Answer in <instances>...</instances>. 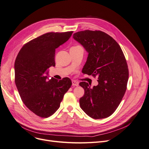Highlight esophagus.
Returning <instances> with one entry per match:
<instances>
[{"instance_id": "1", "label": "esophagus", "mask_w": 149, "mask_h": 149, "mask_svg": "<svg viewBox=\"0 0 149 149\" xmlns=\"http://www.w3.org/2000/svg\"><path fill=\"white\" fill-rule=\"evenodd\" d=\"M72 86H79V82L74 81V80H73L72 81Z\"/></svg>"}]
</instances>
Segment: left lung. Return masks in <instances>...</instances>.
<instances>
[{"mask_svg": "<svg viewBox=\"0 0 149 149\" xmlns=\"http://www.w3.org/2000/svg\"><path fill=\"white\" fill-rule=\"evenodd\" d=\"M73 37L88 53L83 72L97 76L98 82L93 88L87 82L79 83L84 89L79 100L81 108L95 119L108 117L120 104L127 90L129 73L123 51L114 38L102 31L86 30Z\"/></svg>", "mask_w": 149, "mask_h": 149, "instance_id": "1", "label": "left lung"}]
</instances>
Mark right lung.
Masks as SVG:
<instances>
[{"instance_id": "add662e5", "label": "right lung", "mask_w": 149, "mask_h": 149, "mask_svg": "<svg viewBox=\"0 0 149 149\" xmlns=\"http://www.w3.org/2000/svg\"><path fill=\"white\" fill-rule=\"evenodd\" d=\"M73 31L49 32L22 46L15 62V82L22 102L37 116L46 118L59 108L71 86L68 78L47 81L48 69L55 67V51L70 38Z\"/></svg>"}]
</instances>
